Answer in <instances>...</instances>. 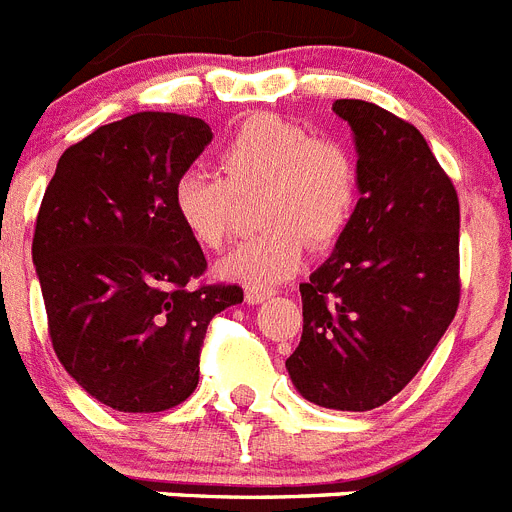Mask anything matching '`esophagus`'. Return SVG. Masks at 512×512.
Wrapping results in <instances>:
<instances>
[{"instance_id": "1", "label": "esophagus", "mask_w": 512, "mask_h": 512, "mask_svg": "<svg viewBox=\"0 0 512 512\" xmlns=\"http://www.w3.org/2000/svg\"><path fill=\"white\" fill-rule=\"evenodd\" d=\"M271 295H274V289H269V287H246L248 305H259V302L269 300Z\"/></svg>"}]
</instances>
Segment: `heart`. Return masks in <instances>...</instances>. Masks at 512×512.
<instances>
[{
	"label": "heart",
	"instance_id": "b5f03b06",
	"mask_svg": "<svg viewBox=\"0 0 512 512\" xmlns=\"http://www.w3.org/2000/svg\"><path fill=\"white\" fill-rule=\"evenodd\" d=\"M225 179L205 169L176 176L171 205L189 241L217 251L233 225V192L264 189L253 235L220 261L230 282L269 287L295 274L312 248H328L343 235L359 202V169L343 143L315 138L305 125L279 115L243 120L220 151Z\"/></svg>",
	"mask_w": 512,
	"mask_h": 512
}]
</instances>
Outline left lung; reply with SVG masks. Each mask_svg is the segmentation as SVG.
Listing matches in <instances>:
<instances>
[{
  "mask_svg": "<svg viewBox=\"0 0 512 512\" xmlns=\"http://www.w3.org/2000/svg\"><path fill=\"white\" fill-rule=\"evenodd\" d=\"M333 112L354 130L361 197L300 284L302 338L287 372L320 408L364 413L420 372L454 320L459 200L410 122L361 99H336Z\"/></svg>",
  "mask_w": 512,
  "mask_h": 512,
  "instance_id": "8db88e82",
  "label": "left lung"
}]
</instances>
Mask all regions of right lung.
<instances>
[{"instance_id":"obj_1","label":"right lung","mask_w":512,"mask_h":512,"mask_svg":"<svg viewBox=\"0 0 512 512\" xmlns=\"http://www.w3.org/2000/svg\"><path fill=\"white\" fill-rule=\"evenodd\" d=\"M200 117L138 112L58 158L43 194L33 264L58 361L120 413H161L200 382V346L235 284L189 287L205 253L171 205L176 176L210 146Z\"/></svg>"}]
</instances>
